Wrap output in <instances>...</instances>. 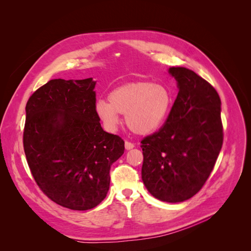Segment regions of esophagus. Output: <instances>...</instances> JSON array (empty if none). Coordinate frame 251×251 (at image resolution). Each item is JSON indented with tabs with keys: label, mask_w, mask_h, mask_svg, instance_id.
I'll return each mask as SVG.
<instances>
[{
	"label": "esophagus",
	"mask_w": 251,
	"mask_h": 251,
	"mask_svg": "<svg viewBox=\"0 0 251 251\" xmlns=\"http://www.w3.org/2000/svg\"><path fill=\"white\" fill-rule=\"evenodd\" d=\"M125 147H126V150H132L135 146H134V143H132V142H130V141H126V142H125Z\"/></svg>",
	"instance_id": "esophagus-1"
}]
</instances>
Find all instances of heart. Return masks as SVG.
I'll return each instance as SVG.
<instances>
[{"label": "heart", "mask_w": 251, "mask_h": 251, "mask_svg": "<svg viewBox=\"0 0 251 251\" xmlns=\"http://www.w3.org/2000/svg\"><path fill=\"white\" fill-rule=\"evenodd\" d=\"M108 101L98 100L95 113L109 131L119 125V114H125L126 125L137 135L156 132L168 118L174 103L171 91L151 81L139 80L124 83L113 89Z\"/></svg>", "instance_id": "obj_1"}]
</instances>
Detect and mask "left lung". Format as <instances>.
I'll list each match as a JSON object with an SVG mask.
<instances>
[{
    "instance_id": "8db88e82",
    "label": "left lung",
    "mask_w": 251,
    "mask_h": 251,
    "mask_svg": "<svg viewBox=\"0 0 251 251\" xmlns=\"http://www.w3.org/2000/svg\"><path fill=\"white\" fill-rule=\"evenodd\" d=\"M179 92L160 130L141 140V177L151 196L170 203L198 193L214 169L223 144L221 100L194 71L172 67Z\"/></svg>"
}]
</instances>
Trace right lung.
<instances>
[{"label":"right lung","mask_w":251,"mask_h":251,"mask_svg":"<svg viewBox=\"0 0 251 251\" xmlns=\"http://www.w3.org/2000/svg\"><path fill=\"white\" fill-rule=\"evenodd\" d=\"M96 81L51 79L30 96L23 136L29 169L53 202L73 210L97 206L108 194L110 169L125 151L95 113Z\"/></svg>","instance_id":"right-lung-1"}]
</instances>
